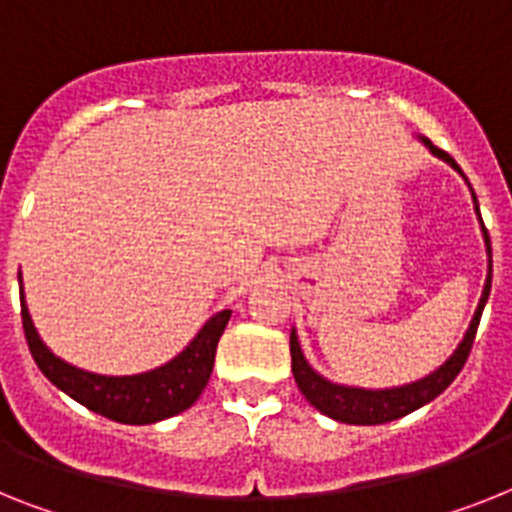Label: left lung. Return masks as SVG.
<instances>
[{
	"mask_svg": "<svg viewBox=\"0 0 512 512\" xmlns=\"http://www.w3.org/2000/svg\"><path fill=\"white\" fill-rule=\"evenodd\" d=\"M422 143L427 145L437 158L448 161L455 171H461V166L453 161V158L445 153L442 148L432 145L427 137H422ZM463 174V171H461ZM474 195V192H471ZM476 213H479V203H476ZM482 221V216H479ZM484 244H487V257H489V270H487V283H484L482 299H479V307L474 312V320L468 325L466 336L458 343V349L453 351L448 362L442 364L440 369H435L432 375L422 377V380L409 382V385H401V388H385V390H364V388H349V385H336V382L325 380L322 375H317L315 369L309 367L307 359L302 354V346H299V338H296V330H291V372H294V380L302 390V395L307 398L317 411H322L330 419L346 424H385L393 422V419H401V416L411 414V411L422 409L424 403L435 401L442 390L448 388L450 382L458 377V372L466 364L468 354H471V346H474L476 328H479V320H482L484 304L489 299V289H492V244H489L487 226L482 223Z\"/></svg>",
	"mask_w": 512,
	"mask_h": 512,
	"instance_id": "8db88e82",
	"label": "left lung"
}]
</instances>
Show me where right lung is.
Masks as SVG:
<instances>
[{
  "label": "right lung",
  "mask_w": 512,
  "mask_h": 512,
  "mask_svg": "<svg viewBox=\"0 0 512 512\" xmlns=\"http://www.w3.org/2000/svg\"><path fill=\"white\" fill-rule=\"evenodd\" d=\"M20 312H23L25 341H28V349L36 359L38 369L62 393L83 403L85 409L119 424H153L190 409L208 385L213 362H216L218 338L231 317V309H223L210 317L203 330L192 338L190 346L163 367L150 369L143 375L109 377L72 367L46 349V343L33 328V320L25 307L23 283H20Z\"/></svg>",
  "instance_id": "obj_1"
}]
</instances>
